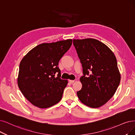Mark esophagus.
<instances>
[{"instance_id":"obj_1","label":"esophagus","mask_w":135,"mask_h":135,"mask_svg":"<svg viewBox=\"0 0 135 135\" xmlns=\"http://www.w3.org/2000/svg\"><path fill=\"white\" fill-rule=\"evenodd\" d=\"M69 83H70L73 84V83H74V80H69Z\"/></svg>"}]
</instances>
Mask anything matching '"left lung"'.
<instances>
[{
  "instance_id": "1",
  "label": "left lung",
  "mask_w": 135,
  "mask_h": 135,
  "mask_svg": "<svg viewBox=\"0 0 135 135\" xmlns=\"http://www.w3.org/2000/svg\"><path fill=\"white\" fill-rule=\"evenodd\" d=\"M73 44L84 74L80 78L82 88L77 95L84 105L98 108L114 95L120 84L121 75L116 58L110 48L98 40L74 39Z\"/></svg>"
}]
</instances>
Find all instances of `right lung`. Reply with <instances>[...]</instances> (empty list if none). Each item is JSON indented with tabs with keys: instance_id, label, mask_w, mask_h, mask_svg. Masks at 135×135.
<instances>
[{
	"instance_id": "right-lung-1",
	"label": "right lung",
	"mask_w": 135,
	"mask_h": 135,
	"mask_svg": "<svg viewBox=\"0 0 135 135\" xmlns=\"http://www.w3.org/2000/svg\"><path fill=\"white\" fill-rule=\"evenodd\" d=\"M71 39L42 43L21 60L17 79L18 87L31 104L40 109L56 104L62 97L67 80L60 79L59 61L71 47ZM58 73V76L55 74Z\"/></svg>"
}]
</instances>
